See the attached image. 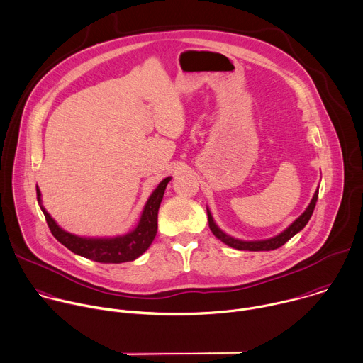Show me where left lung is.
<instances>
[{"label":"left lung","instance_id":"obj_1","mask_svg":"<svg viewBox=\"0 0 363 363\" xmlns=\"http://www.w3.org/2000/svg\"><path fill=\"white\" fill-rule=\"evenodd\" d=\"M318 196H319V186L309 203V206L306 207V210L298 217V219L289 225L283 232H280L279 235L273 236V238H269V239H263V240H242V239H236L228 233H225L219 226L216 225V222L213 220V216H211V211L207 208V217H208V226H210V230L213 232V235L222 240L225 245L233 247V249H238V250H250V252H266V250H274L280 246H283L287 240H291L296 233H299L306 225L308 222L311 220V217L313 214V210H315V206H316V201H318Z\"/></svg>","mask_w":363,"mask_h":363}]
</instances>
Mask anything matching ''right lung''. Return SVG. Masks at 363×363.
<instances>
[{"mask_svg":"<svg viewBox=\"0 0 363 363\" xmlns=\"http://www.w3.org/2000/svg\"><path fill=\"white\" fill-rule=\"evenodd\" d=\"M172 177L163 179L155 191L147 199L141 211L137 226L125 235H117L113 238H87L69 233L60 228L52 219L51 214L45 210L41 200V191L37 186V200L43 210L47 225L52 236L64 245L68 250L83 256L86 259L100 263H124L133 262L146 252L153 243L157 233V213L163 200L164 190Z\"/></svg>","mask_w":363,"mask_h":363,"instance_id":"add662e5","label":"right lung"}]
</instances>
